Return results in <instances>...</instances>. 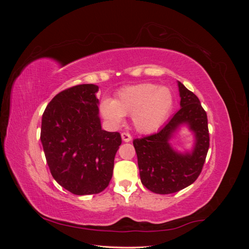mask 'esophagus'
Masks as SVG:
<instances>
[{
	"mask_svg": "<svg viewBox=\"0 0 249 249\" xmlns=\"http://www.w3.org/2000/svg\"><path fill=\"white\" fill-rule=\"evenodd\" d=\"M122 139L124 142H130L132 140V136L129 133H122Z\"/></svg>",
	"mask_w": 249,
	"mask_h": 249,
	"instance_id": "obj_1",
	"label": "esophagus"
}]
</instances>
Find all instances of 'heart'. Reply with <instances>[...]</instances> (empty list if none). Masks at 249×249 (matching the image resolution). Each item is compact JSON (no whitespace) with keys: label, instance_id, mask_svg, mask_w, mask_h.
Wrapping results in <instances>:
<instances>
[{"label":"heart","instance_id":"b5f03b06","mask_svg":"<svg viewBox=\"0 0 249 249\" xmlns=\"http://www.w3.org/2000/svg\"><path fill=\"white\" fill-rule=\"evenodd\" d=\"M173 107V95L167 87L143 83L120 89L115 100L105 99L101 112L114 126L122 125L124 115H132L138 132L152 133L166 122Z\"/></svg>","mask_w":249,"mask_h":249}]
</instances>
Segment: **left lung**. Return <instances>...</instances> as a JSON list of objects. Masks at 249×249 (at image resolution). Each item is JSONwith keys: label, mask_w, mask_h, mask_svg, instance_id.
Listing matches in <instances>:
<instances>
[{"label": "left lung", "mask_w": 249, "mask_h": 249, "mask_svg": "<svg viewBox=\"0 0 249 249\" xmlns=\"http://www.w3.org/2000/svg\"><path fill=\"white\" fill-rule=\"evenodd\" d=\"M178 86L180 109L159 132L133 141L141 183L158 194L176 193L194 183L210 145L207 113L198 97L178 81ZM184 125L194 134L195 142L191 151L182 153L170 141Z\"/></svg>", "instance_id": "obj_1"}]
</instances>
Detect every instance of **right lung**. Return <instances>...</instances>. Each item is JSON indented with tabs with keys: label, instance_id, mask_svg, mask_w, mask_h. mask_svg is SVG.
<instances>
[{
	"label": "right lung",
	"instance_id": "add662e5",
	"mask_svg": "<svg viewBox=\"0 0 249 249\" xmlns=\"http://www.w3.org/2000/svg\"><path fill=\"white\" fill-rule=\"evenodd\" d=\"M97 91L94 84L63 90L42 115L40 140L52 176L76 195L106 189L122 144L119 133L102 129Z\"/></svg>",
	"mask_w": 249,
	"mask_h": 249
}]
</instances>
